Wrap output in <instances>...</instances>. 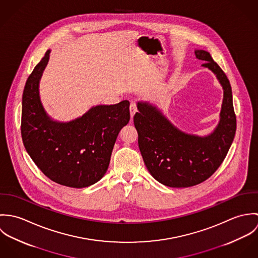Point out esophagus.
I'll list each match as a JSON object with an SVG mask.
<instances>
[{"mask_svg": "<svg viewBox=\"0 0 258 258\" xmlns=\"http://www.w3.org/2000/svg\"><path fill=\"white\" fill-rule=\"evenodd\" d=\"M137 112V105L135 102H131L130 103V114H131V118L134 116V114Z\"/></svg>", "mask_w": 258, "mask_h": 258, "instance_id": "1", "label": "esophagus"}]
</instances>
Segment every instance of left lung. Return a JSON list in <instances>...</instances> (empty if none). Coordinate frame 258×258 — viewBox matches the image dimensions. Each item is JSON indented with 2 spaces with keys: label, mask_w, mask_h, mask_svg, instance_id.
I'll return each instance as SVG.
<instances>
[{
  "label": "left lung",
  "mask_w": 258,
  "mask_h": 258,
  "mask_svg": "<svg viewBox=\"0 0 258 258\" xmlns=\"http://www.w3.org/2000/svg\"><path fill=\"white\" fill-rule=\"evenodd\" d=\"M202 64L217 75L223 88L220 122L208 136L185 134L175 127L156 106L138 102L134 115L138 144L148 171L159 183L187 187L209 179L224 160L236 130V117L229 80L210 52L195 51Z\"/></svg>",
  "instance_id": "8db88e82"
}]
</instances>
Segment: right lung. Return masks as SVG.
I'll use <instances>...</instances> for the list:
<instances>
[{
    "mask_svg": "<svg viewBox=\"0 0 258 258\" xmlns=\"http://www.w3.org/2000/svg\"><path fill=\"white\" fill-rule=\"evenodd\" d=\"M49 52H45L25 85L23 143L48 179L66 186L85 187L105 175L117 136L130 120V103L123 100L114 105H97L73 121H53L43 109L38 93Z\"/></svg>",
    "mask_w": 258,
    "mask_h": 258,
    "instance_id": "add662e5",
    "label": "right lung"
}]
</instances>
